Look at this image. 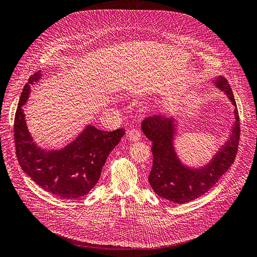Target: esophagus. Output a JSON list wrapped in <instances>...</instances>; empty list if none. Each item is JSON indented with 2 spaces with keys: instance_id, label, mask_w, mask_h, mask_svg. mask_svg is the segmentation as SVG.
<instances>
[{
  "instance_id": "34e87169",
  "label": "esophagus",
  "mask_w": 257,
  "mask_h": 257,
  "mask_svg": "<svg viewBox=\"0 0 257 257\" xmlns=\"http://www.w3.org/2000/svg\"><path fill=\"white\" fill-rule=\"evenodd\" d=\"M128 139L132 142H138L141 140V132L138 129H131L128 131Z\"/></svg>"
}]
</instances>
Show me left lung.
Masks as SVG:
<instances>
[{"label": "left lung", "mask_w": 257, "mask_h": 257, "mask_svg": "<svg viewBox=\"0 0 257 257\" xmlns=\"http://www.w3.org/2000/svg\"><path fill=\"white\" fill-rule=\"evenodd\" d=\"M224 91L234 109V124L225 144L211 161L200 168H191L178 159L173 146L175 118L173 116L153 115L142 122L144 135L152 142L153 165L148 177L150 186L159 196L176 204H184L198 198L213 187L233 164L239 142V116L232 89L228 81L218 76L214 82Z\"/></svg>", "instance_id": "1"}]
</instances>
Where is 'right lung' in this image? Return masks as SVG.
Returning <instances> with one entry per match:
<instances>
[{"instance_id":"1","label":"right lung","mask_w":257,"mask_h":257,"mask_svg":"<svg viewBox=\"0 0 257 257\" xmlns=\"http://www.w3.org/2000/svg\"><path fill=\"white\" fill-rule=\"evenodd\" d=\"M41 77V70L32 74L21 94L14 126L17 158L23 171L45 191L61 198H79L98 182L109 153L119 143L125 130L108 132L88 125L64 148L42 149L28 131L23 110L30 87Z\"/></svg>"}]
</instances>
